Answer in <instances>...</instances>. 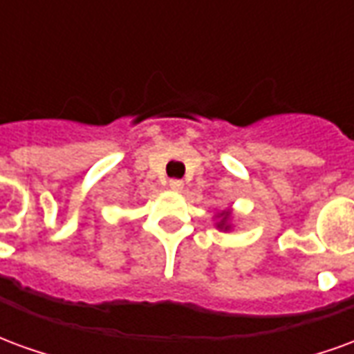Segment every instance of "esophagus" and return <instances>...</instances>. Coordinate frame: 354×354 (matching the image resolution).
Returning a JSON list of instances; mask_svg holds the SVG:
<instances>
[{"mask_svg": "<svg viewBox=\"0 0 354 354\" xmlns=\"http://www.w3.org/2000/svg\"><path fill=\"white\" fill-rule=\"evenodd\" d=\"M169 187L172 192H182L184 189V182L182 180H170Z\"/></svg>", "mask_w": 354, "mask_h": 354, "instance_id": "34e87169", "label": "esophagus"}]
</instances>
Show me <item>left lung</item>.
Wrapping results in <instances>:
<instances>
[{
    "mask_svg": "<svg viewBox=\"0 0 354 354\" xmlns=\"http://www.w3.org/2000/svg\"><path fill=\"white\" fill-rule=\"evenodd\" d=\"M220 218H222V220H220V222H218V227H220V230H230V223H227V220H230V212H222V214H220Z\"/></svg>",
    "mask_w": 354,
    "mask_h": 354,
    "instance_id": "obj_1",
    "label": "left lung"
}]
</instances>
